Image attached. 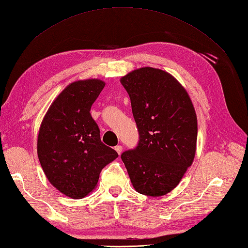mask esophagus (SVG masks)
Returning <instances> with one entry per match:
<instances>
[{"label": "esophagus", "instance_id": "esophagus-1", "mask_svg": "<svg viewBox=\"0 0 248 248\" xmlns=\"http://www.w3.org/2000/svg\"><path fill=\"white\" fill-rule=\"evenodd\" d=\"M114 149H116V152H117L119 155H121V154H122V152H123V147L121 146V145H118V146L114 147Z\"/></svg>", "mask_w": 248, "mask_h": 248}]
</instances>
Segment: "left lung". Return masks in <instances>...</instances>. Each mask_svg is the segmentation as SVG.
Returning a JSON list of instances; mask_svg holds the SVG:
<instances>
[{
	"instance_id": "1",
	"label": "left lung",
	"mask_w": 248,
	"mask_h": 248,
	"mask_svg": "<svg viewBox=\"0 0 248 248\" xmlns=\"http://www.w3.org/2000/svg\"><path fill=\"white\" fill-rule=\"evenodd\" d=\"M139 130L138 146L121 155L135 189L161 197L182 180L195 159L198 122L185 88L168 72L142 67L121 78Z\"/></svg>"
}]
</instances>
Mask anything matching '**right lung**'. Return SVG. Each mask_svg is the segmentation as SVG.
I'll return each mask as SVG.
<instances>
[{
    "mask_svg": "<svg viewBox=\"0 0 248 248\" xmlns=\"http://www.w3.org/2000/svg\"><path fill=\"white\" fill-rule=\"evenodd\" d=\"M105 82L78 80L60 93L42 121L38 156L53 187L71 199L89 195L100 172L118 158L114 149L101 142L100 129L90 114Z\"/></svg>",
    "mask_w": 248,
    "mask_h": 248,
    "instance_id": "right-lung-1",
    "label": "right lung"
}]
</instances>
